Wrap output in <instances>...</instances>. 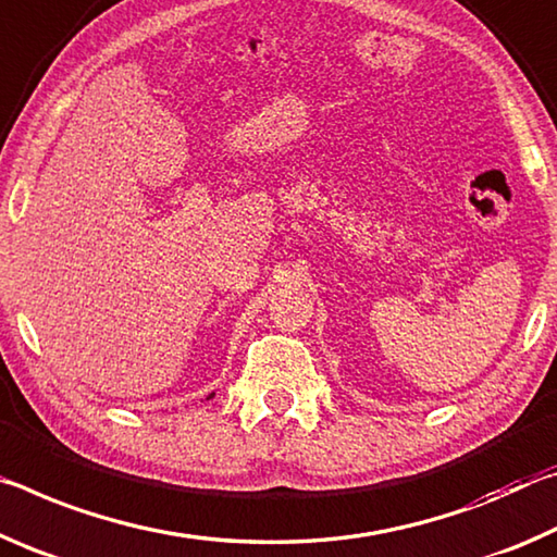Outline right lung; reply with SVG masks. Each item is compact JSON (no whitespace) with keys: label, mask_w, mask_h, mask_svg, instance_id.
<instances>
[{"label":"right lung","mask_w":557,"mask_h":557,"mask_svg":"<svg viewBox=\"0 0 557 557\" xmlns=\"http://www.w3.org/2000/svg\"><path fill=\"white\" fill-rule=\"evenodd\" d=\"M209 397H212V395H209ZM209 397H207V399H209Z\"/></svg>","instance_id":"obj_1"}]
</instances>
